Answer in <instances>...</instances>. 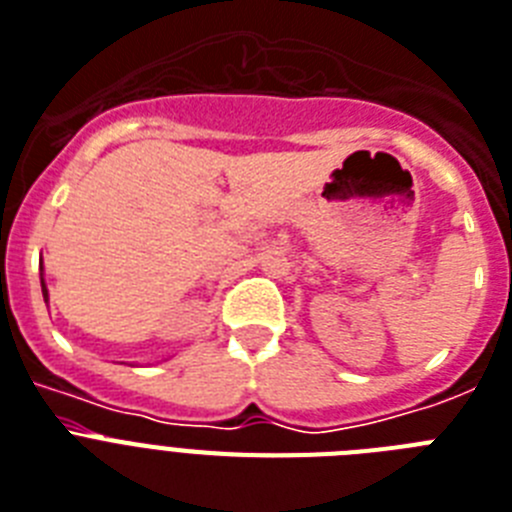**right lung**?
I'll return each mask as SVG.
<instances>
[{"mask_svg":"<svg viewBox=\"0 0 512 512\" xmlns=\"http://www.w3.org/2000/svg\"><path fill=\"white\" fill-rule=\"evenodd\" d=\"M41 292H44V299H47V286H44V278H41Z\"/></svg>","mask_w":512,"mask_h":512,"instance_id":"obj_1","label":"right lung"}]
</instances>
